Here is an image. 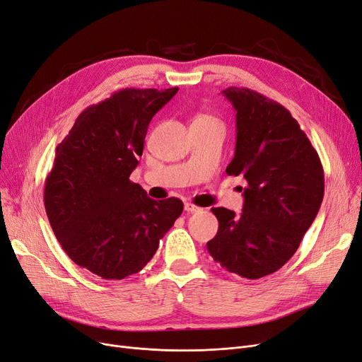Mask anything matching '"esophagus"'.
Segmentation results:
<instances>
[{
  "label": "esophagus",
  "mask_w": 362,
  "mask_h": 362,
  "mask_svg": "<svg viewBox=\"0 0 362 362\" xmlns=\"http://www.w3.org/2000/svg\"><path fill=\"white\" fill-rule=\"evenodd\" d=\"M184 209H185L187 212H199V211H200V208H199V206H196V205L190 204V202H187V204L184 205Z\"/></svg>",
  "instance_id": "obj_1"
}]
</instances>
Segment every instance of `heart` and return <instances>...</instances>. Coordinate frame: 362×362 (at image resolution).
I'll return each mask as SVG.
<instances>
[{"instance_id":"1","label":"heart","mask_w":362,"mask_h":362,"mask_svg":"<svg viewBox=\"0 0 362 362\" xmlns=\"http://www.w3.org/2000/svg\"><path fill=\"white\" fill-rule=\"evenodd\" d=\"M197 119H200V120H212V122H215L214 119L208 117V115H200V117H197Z\"/></svg>"}]
</instances>
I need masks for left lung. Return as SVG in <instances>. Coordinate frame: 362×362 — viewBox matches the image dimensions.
<instances>
[{
  "label": "left lung",
  "mask_w": 362,
  "mask_h": 362,
  "mask_svg": "<svg viewBox=\"0 0 362 362\" xmlns=\"http://www.w3.org/2000/svg\"><path fill=\"white\" fill-rule=\"evenodd\" d=\"M223 95L236 111V150L226 172L248 185L240 215L212 208L218 231L206 248L227 272L259 279L297 251L322 204L324 169L285 107L247 88Z\"/></svg>",
  "instance_id": "left-lung-1"
}]
</instances>
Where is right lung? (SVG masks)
Masks as SVG:
<instances>
[{"instance_id":"add662e5","label":"right lung","mask_w":362,"mask_h":362,"mask_svg":"<svg viewBox=\"0 0 362 362\" xmlns=\"http://www.w3.org/2000/svg\"><path fill=\"white\" fill-rule=\"evenodd\" d=\"M178 88L123 89L86 108L56 147L45 185L47 218L62 250L104 279L138 273L182 212L129 180L154 114Z\"/></svg>"}]
</instances>
